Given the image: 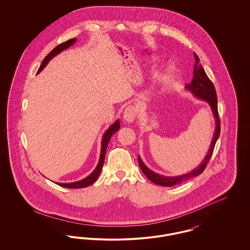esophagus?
<instances>
[{"instance_id":"obj_1","label":"esophagus","mask_w":250,"mask_h":250,"mask_svg":"<svg viewBox=\"0 0 250 250\" xmlns=\"http://www.w3.org/2000/svg\"><path fill=\"white\" fill-rule=\"evenodd\" d=\"M137 116V110L135 107L128 106L124 111V119L128 123H132Z\"/></svg>"}]
</instances>
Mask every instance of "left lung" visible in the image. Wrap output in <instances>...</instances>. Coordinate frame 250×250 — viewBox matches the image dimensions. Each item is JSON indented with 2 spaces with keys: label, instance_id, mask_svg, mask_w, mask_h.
Instances as JSON below:
<instances>
[{
  "label": "left lung",
  "instance_id": "1",
  "mask_svg": "<svg viewBox=\"0 0 250 250\" xmlns=\"http://www.w3.org/2000/svg\"><path fill=\"white\" fill-rule=\"evenodd\" d=\"M194 56H195V64H194V69H193V79H192L191 83L188 84L186 86V88L188 90H189L195 96L207 101L210 104V107L212 108L213 113H214L215 125H216L214 137H213V141H212L207 155L204 157L202 164L200 166L197 167L195 169H193L189 173L183 174L180 176L167 177V176L157 174L145 166L143 160L139 156V164H140L141 169L143 170V173L150 181H152L153 183H155L158 186L173 187L175 185H179L187 180L196 177L202 173V171L205 169L211 156L213 155L215 143H216V141L220 134V119H219L218 110H217V96H216V92L214 89V84L210 81V79L208 78V76L204 71L202 64L200 63V59H199L198 55L196 53H194Z\"/></svg>",
  "mask_w": 250,
  "mask_h": 250
}]
</instances>
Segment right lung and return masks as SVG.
<instances>
[{
	"instance_id": "right-lung-1",
	"label": "right lung",
	"mask_w": 250,
	"mask_h": 250,
	"mask_svg": "<svg viewBox=\"0 0 250 250\" xmlns=\"http://www.w3.org/2000/svg\"><path fill=\"white\" fill-rule=\"evenodd\" d=\"M76 40H77V39L72 38V39H69V40H67V41H65V42H63V43H62V44H60L57 47H55V48H53V49L48 53V55L45 57V59L43 60V62H42V63H41V65H40V67H39L37 73H39L41 70H43V68L47 65V63H48V62L52 59L54 56H56L57 54H59L60 52L62 51L63 49L69 48L70 46H72V45L76 42ZM119 120H117V121H116L114 124H112V125L109 126V128L105 132V134H104V136H103V138H102L101 153H100V157H99V162H98L97 166L95 167V170H94L89 176H87L86 178L83 179V180H81V181L75 182V183H68V184L56 183V184H57L58 186H60V187L66 188H87V187L91 186L92 184H94L95 181H96V179L98 178L100 172H101L102 167H103V164H104V160H105V155H106L107 144L109 143V140H110V138L112 137V135H113L114 133H116L117 131L119 130Z\"/></svg>"
}]
</instances>
